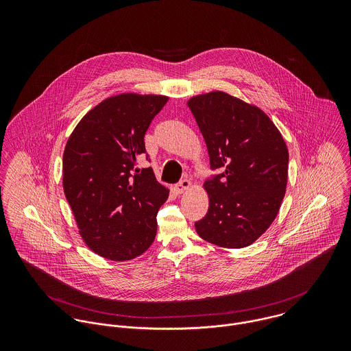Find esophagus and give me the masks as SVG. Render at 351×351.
I'll return each instance as SVG.
<instances>
[{
	"instance_id": "esophagus-1",
	"label": "esophagus",
	"mask_w": 351,
	"mask_h": 351,
	"mask_svg": "<svg viewBox=\"0 0 351 351\" xmlns=\"http://www.w3.org/2000/svg\"><path fill=\"white\" fill-rule=\"evenodd\" d=\"M191 186H192V182H191L189 180H181L178 184L174 185L173 191H174V193L181 195V193H184L186 189H189Z\"/></svg>"
}]
</instances>
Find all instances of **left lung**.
<instances>
[{
  "label": "left lung",
  "mask_w": 351,
  "mask_h": 351,
  "mask_svg": "<svg viewBox=\"0 0 351 351\" xmlns=\"http://www.w3.org/2000/svg\"><path fill=\"white\" fill-rule=\"evenodd\" d=\"M188 106L217 170L204 182L209 206L196 231L220 247H246L269 228L285 196L287 145L265 112L224 92L196 96Z\"/></svg>",
  "instance_id": "obj_1"
}]
</instances>
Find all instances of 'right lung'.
<instances>
[{
    "instance_id": "1",
    "label": "right lung",
    "mask_w": 351,
    "mask_h": 351,
    "mask_svg": "<svg viewBox=\"0 0 351 351\" xmlns=\"http://www.w3.org/2000/svg\"><path fill=\"white\" fill-rule=\"evenodd\" d=\"M165 96L124 93L89 110L63 152V191L88 247L130 261L152 245L156 213L167 200L151 167L138 169L145 135ZM150 160L149 154H146Z\"/></svg>"
}]
</instances>
